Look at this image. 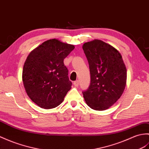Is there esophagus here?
<instances>
[{"mask_svg":"<svg viewBox=\"0 0 149 149\" xmlns=\"http://www.w3.org/2000/svg\"><path fill=\"white\" fill-rule=\"evenodd\" d=\"M79 84V81H75L74 82V85L75 86V87H77Z\"/></svg>","mask_w":149,"mask_h":149,"instance_id":"1","label":"esophagus"}]
</instances>
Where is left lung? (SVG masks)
Segmentation results:
<instances>
[{"instance_id": "8db88e82", "label": "left lung", "mask_w": 149, "mask_h": 149, "mask_svg": "<svg viewBox=\"0 0 149 149\" xmlns=\"http://www.w3.org/2000/svg\"><path fill=\"white\" fill-rule=\"evenodd\" d=\"M88 61L91 82L82 92L87 105L96 110L108 109L125 89L126 68L121 54L111 45L95 39L83 44Z\"/></svg>"}]
</instances>
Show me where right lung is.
<instances>
[{"instance_id":"add662e5","label":"right lung","mask_w":149,"mask_h":149,"mask_svg":"<svg viewBox=\"0 0 149 149\" xmlns=\"http://www.w3.org/2000/svg\"><path fill=\"white\" fill-rule=\"evenodd\" d=\"M74 48L53 39L45 41L28 56L23 69V85L29 98L41 108L58 107L71 89L63 60Z\"/></svg>"}]
</instances>
